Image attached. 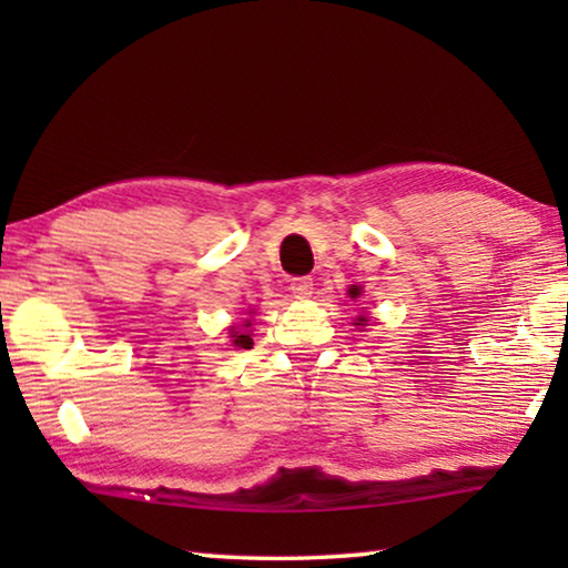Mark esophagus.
<instances>
[{
  "instance_id": "34e87169",
  "label": "esophagus",
  "mask_w": 568,
  "mask_h": 568,
  "mask_svg": "<svg viewBox=\"0 0 568 568\" xmlns=\"http://www.w3.org/2000/svg\"><path fill=\"white\" fill-rule=\"evenodd\" d=\"M291 291H293L295 297H301V301H305V297L313 295V277H311V275L293 277V281H291Z\"/></svg>"
}]
</instances>
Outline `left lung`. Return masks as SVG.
<instances>
[{
  "label": "left lung",
  "instance_id": "1",
  "mask_svg": "<svg viewBox=\"0 0 568 568\" xmlns=\"http://www.w3.org/2000/svg\"><path fill=\"white\" fill-rule=\"evenodd\" d=\"M363 321H365V318H361V321H358V323H355V325H363Z\"/></svg>",
  "mask_w": 568,
  "mask_h": 568
}]
</instances>
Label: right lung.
I'll list each match as a JSON object with an SVG mask.
<instances>
[{"label":"right lung","instance_id":"right-lung-1","mask_svg":"<svg viewBox=\"0 0 568 568\" xmlns=\"http://www.w3.org/2000/svg\"><path fill=\"white\" fill-rule=\"evenodd\" d=\"M245 328H250L247 321H245ZM230 338H233V343L237 345V348H250V345H253V338H250L247 331H233V335H230Z\"/></svg>","mask_w":568,"mask_h":568}]
</instances>
